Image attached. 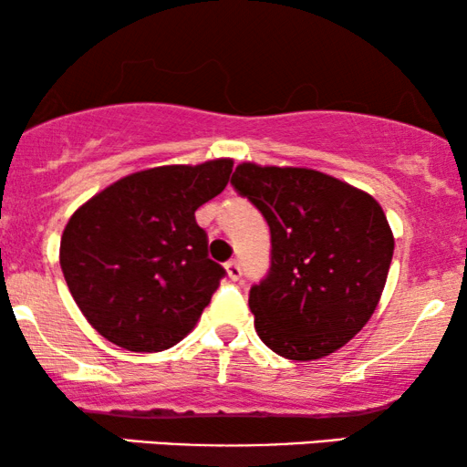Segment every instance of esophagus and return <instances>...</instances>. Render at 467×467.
<instances>
[{
    "mask_svg": "<svg viewBox=\"0 0 467 467\" xmlns=\"http://www.w3.org/2000/svg\"><path fill=\"white\" fill-rule=\"evenodd\" d=\"M225 270H227V276L232 280H238L242 276V267H240L238 261H227Z\"/></svg>",
    "mask_w": 467,
    "mask_h": 467,
    "instance_id": "1",
    "label": "esophagus"
}]
</instances>
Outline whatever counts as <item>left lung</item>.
Wrapping results in <instances>:
<instances>
[{
  "instance_id": "obj_1",
  "label": "left lung",
  "mask_w": 467,
  "mask_h": 467,
  "mask_svg": "<svg viewBox=\"0 0 467 467\" xmlns=\"http://www.w3.org/2000/svg\"><path fill=\"white\" fill-rule=\"evenodd\" d=\"M240 195L272 234L270 274L248 306L265 347L293 361L321 359L374 315L393 259V232L366 191L308 168L240 163Z\"/></svg>"
}]
</instances>
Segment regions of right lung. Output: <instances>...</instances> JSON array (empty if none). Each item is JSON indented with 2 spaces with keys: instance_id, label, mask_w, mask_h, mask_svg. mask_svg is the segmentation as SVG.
<instances>
[{
  "instance_id": "obj_1",
  "label": "right lung",
  "mask_w": 467,
  "mask_h": 467,
  "mask_svg": "<svg viewBox=\"0 0 467 467\" xmlns=\"http://www.w3.org/2000/svg\"><path fill=\"white\" fill-rule=\"evenodd\" d=\"M232 168V159H213L133 171L69 216L63 276L108 342L159 353L200 321L225 270L208 259L195 210L227 187Z\"/></svg>"
}]
</instances>
